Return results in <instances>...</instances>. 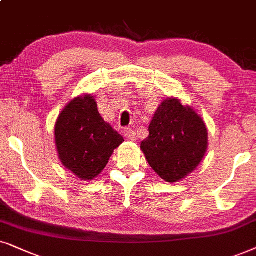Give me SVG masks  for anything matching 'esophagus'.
I'll return each instance as SVG.
<instances>
[{
	"mask_svg": "<svg viewBox=\"0 0 256 256\" xmlns=\"http://www.w3.org/2000/svg\"><path fill=\"white\" fill-rule=\"evenodd\" d=\"M124 136H125V138H126V139H128V140H134V139H136V134H134V131L132 130V128H125V131H124Z\"/></svg>",
	"mask_w": 256,
	"mask_h": 256,
	"instance_id": "34e87169",
	"label": "esophagus"
}]
</instances>
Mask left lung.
Wrapping results in <instances>:
<instances>
[{
    "mask_svg": "<svg viewBox=\"0 0 256 256\" xmlns=\"http://www.w3.org/2000/svg\"><path fill=\"white\" fill-rule=\"evenodd\" d=\"M142 150L160 178L176 182L199 165L207 150V128L202 117L179 100L168 98L156 111Z\"/></svg>",
    "mask_w": 256,
    "mask_h": 256,
    "instance_id": "1",
    "label": "left lung"
}]
</instances>
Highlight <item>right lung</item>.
Wrapping results in <instances>:
<instances>
[{"mask_svg": "<svg viewBox=\"0 0 256 256\" xmlns=\"http://www.w3.org/2000/svg\"><path fill=\"white\" fill-rule=\"evenodd\" d=\"M60 162L82 180H91L103 171L114 150L124 138L104 122L90 94L66 105L54 125Z\"/></svg>", "mask_w": 256, "mask_h": 256, "instance_id": "add662e5", "label": "right lung"}]
</instances>
